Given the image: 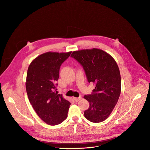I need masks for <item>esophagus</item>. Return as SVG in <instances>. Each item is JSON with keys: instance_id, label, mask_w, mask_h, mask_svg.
Masks as SVG:
<instances>
[{"instance_id": "esophagus-1", "label": "esophagus", "mask_w": 150, "mask_h": 150, "mask_svg": "<svg viewBox=\"0 0 150 150\" xmlns=\"http://www.w3.org/2000/svg\"><path fill=\"white\" fill-rule=\"evenodd\" d=\"M73 99H74V100L76 102H77V101H79L80 100H81V99H82V97H78V98L74 97V98H73Z\"/></svg>"}]
</instances>
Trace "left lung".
<instances>
[{
  "instance_id": "1",
  "label": "left lung",
  "mask_w": 150,
  "mask_h": 150,
  "mask_svg": "<svg viewBox=\"0 0 150 150\" xmlns=\"http://www.w3.org/2000/svg\"><path fill=\"white\" fill-rule=\"evenodd\" d=\"M71 57L82 66L88 82L96 85L93 93L84 96L89 103L84 112L85 118L93 122L105 121L121 94V75L117 62L110 54L97 49L75 51Z\"/></svg>"
}]
</instances>
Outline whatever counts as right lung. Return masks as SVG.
<instances>
[{
  "mask_svg": "<svg viewBox=\"0 0 150 150\" xmlns=\"http://www.w3.org/2000/svg\"><path fill=\"white\" fill-rule=\"evenodd\" d=\"M71 52H47L29 65L26 82L28 98L39 117L46 124H61L67 117L71 103L57 94V81L62 64Z\"/></svg>",
  "mask_w": 150,
  "mask_h": 150,
  "instance_id": "obj_1",
  "label": "right lung"
}]
</instances>
